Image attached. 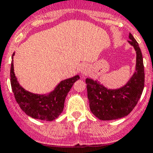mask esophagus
Wrapping results in <instances>:
<instances>
[{
  "label": "esophagus",
  "mask_w": 153,
  "mask_h": 153,
  "mask_svg": "<svg viewBox=\"0 0 153 153\" xmlns=\"http://www.w3.org/2000/svg\"><path fill=\"white\" fill-rule=\"evenodd\" d=\"M80 71L82 75H87V74H88V68L87 66H85V65H82V66L81 67Z\"/></svg>",
  "instance_id": "1"
}]
</instances>
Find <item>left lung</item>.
<instances>
[{"label": "left lung", "mask_w": 153, "mask_h": 153, "mask_svg": "<svg viewBox=\"0 0 153 153\" xmlns=\"http://www.w3.org/2000/svg\"><path fill=\"white\" fill-rule=\"evenodd\" d=\"M128 43L137 53L136 72L128 83L118 89H107L97 81L87 78L89 107L91 113L101 120H113L128 116L137 104L144 87V67L138 43L129 34Z\"/></svg>", "instance_id": "left-lung-1"}]
</instances>
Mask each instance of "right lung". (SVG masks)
Returning a JSON list of instances; mask_svg holds the SVG:
<instances>
[{
	"mask_svg": "<svg viewBox=\"0 0 153 153\" xmlns=\"http://www.w3.org/2000/svg\"><path fill=\"white\" fill-rule=\"evenodd\" d=\"M13 52L10 68V83L16 101L20 108L30 117L43 121L56 119L64 109L65 97L74 82L79 79L76 75L62 81L55 90L47 95H40L30 93L20 86L14 74Z\"/></svg>",
	"mask_w": 153,
	"mask_h": 153,
	"instance_id": "right-lung-1",
	"label": "right lung"
}]
</instances>
